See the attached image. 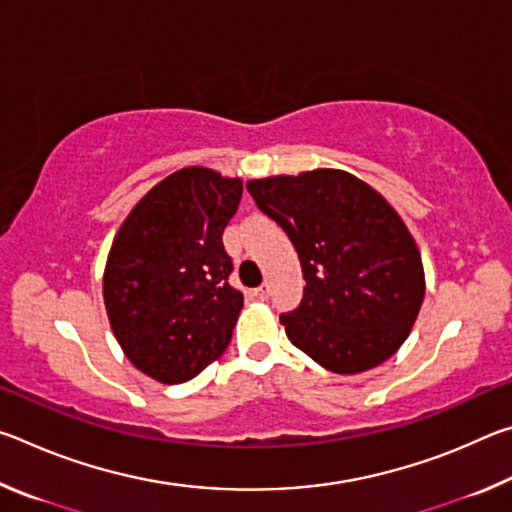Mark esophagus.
Masks as SVG:
<instances>
[{
	"mask_svg": "<svg viewBox=\"0 0 512 512\" xmlns=\"http://www.w3.org/2000/svg\"><path fill=\"white\" fill-rule=\"evenodd\" d=\"M268 293H271V287H268V284H262V287L255 289V298H259V300H266V298H268Z\"/></svg>",
	"mask_w": 512,
	"mask_h": 512,
	"instance_id": "1",
	"label": "esophagus"
}]
</instances>
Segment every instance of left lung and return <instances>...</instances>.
<instances>
[{
  "label": "left lung",
  "instance_id": "obj_1",
  "mask_svg": "<svg viewBox=\"0 0 512 512\" xmlns=\"http://www.w3.org/2000/svg\"><path fill=\"white\" fill-rule=\"evenodd\" d=\"M298 250L305 293L280 316L289 341L336 375L379 366L402 348L424 300L418 244L395 207L343 169L246 183Z\"/></svg>",
  "mask_w": 512,
  "mask_h": 512
}]
</instances>
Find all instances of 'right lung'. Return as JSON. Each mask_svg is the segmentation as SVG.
I'll list each match as a JSON object with an SVG mask.
<instances>
[{"label":"right lung","mask_w":512,"mask_h":512,"mask_svg":"<svg viewBox=\"0 0 512 512\" xmlns=\"http://www.w3.org/2000/svg\"><path fill=\"white\" fill-rule=\"evenodd\" d=\"M244 183L207 167L173 171L112 239L103 302L117 343L160 384H183L228 348L244 293L230 287L223 230Z\"/></svg>","instance_id":"right-lung-1"}]
</instances>
